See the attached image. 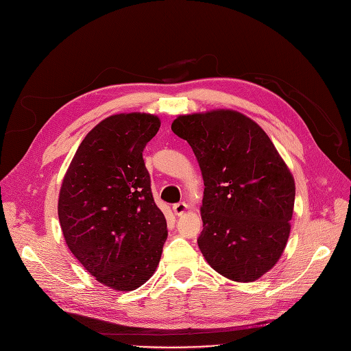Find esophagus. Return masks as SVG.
Returning a JSON list of instances; mask_svg holds the SVG:
<instances>
[{
	"mask_svg": "<svg viewBox=\"0 0 351 351\" xmlns=\"http://www.w3.org/2000/svg\"><path fill=\"white\" fill-rule=\"evenodd\" d=\"M173 210H174V214L176 215H183L184 212L187 210V204H184V202H178V204H176L174 206H173Z\"/></svg>",
	"mask_w": 351,
	"mask_h": 351,
	"instance_id": "esophagus-1",
	"label": "esophagus"
}]
</instances>
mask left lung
Listing matches in <instances>:
<instances>
[{
	"label": "left lung",
	"instance_id": "8db88e82",
	"mask_svg": "<svg viewBox=\"0 0 351 351\" xmlns=\"http://www.w3.org/2000/svg\"><path fill=\"white\" fill-rule=\"evenodd\" d=\"M171 130L192 146L204 177L202 254L228 280H258L278 262L290 236V169L268 134L237 111L180 115Z\"/></svg>",
	"mask_w": 351,
	"mask_h": 351
}]
</instances>
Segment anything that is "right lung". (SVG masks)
Listing matches in <instances>:
<instances>
[{"label":"right lung","instance_id":"obj_1","mask_svg":"<svg viewBox=\"0 0 351 351\" xmlns=\"http://www.w3.org/2000/svg\"><path fill=\"white\" fill-rule=\"evenodd\" d=\"M159 125L156 115L141 112L102 120L82 141L60 190L69 249L92 277L119 291L152 277L168 236L142 155Z\"/></svg>","mask_w":351,"mask_h":351}]
</instances>
